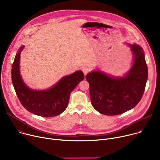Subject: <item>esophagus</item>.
I'll use <instances>...</instances> for the list:
<instances>
[{
  "instance_id": "34e87169",
  "label": "esophagus",
  "mask_w": 160,
  "mask_h": 160,
  "mask_svg": "<svg viewBox=\"0 0 160 160\" xmlns=\"http://www.w3.org/2000/svg\"><path fill=\"white\" fill-rule=\"evenodd\" d=\"M82 71H83L84 75H86L88 73V72H89L88 68H87V67H84V68H82Z\"/></svg>"
}]
</instances>
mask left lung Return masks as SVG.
<instances>
[{
  "mask_svg": "<svg viewBox=\"0 0 160 160\" xmlns=\"http://www.w3.org/2000/svg\"><path fill=\"white\" fill-rule=\"evenodd\" d=\"M134 56L133 65L123 77H112L100 71L86 75L93 107L103 115H117L133 108L142 98L148 76L143 49L128 44Z\"/></svg>",
  "mask_w": 160,
  "mask_h": 160,
  "instance_id": "left-lung-1",
  "label": "left lung"
}]
</instances>
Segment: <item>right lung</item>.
I'll list each match as a JSON object with an SVG mask.
<instances>
[{
  "mask_svg": "<svg viewBox=\"0 0 160 160\" xmlns=\"http://www.w3.org/2000/svg\"><path fill=\"white\" fill-rule=\"evenodd\" d=\"M24 46L19 49L12 65V82L16 95L23 107L36 115L52 117L60 115L67 108L70 93L84 79L82 71L64 77L52 87L43 90H35L28 87L19 73L20 54Z\"/></svg>",
  "mask_w": 160,
  "mask_h": 160,
  "instance_id": "obj_1",
  "label": "right lung"
}]
</instances>
